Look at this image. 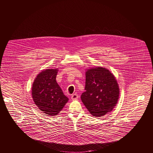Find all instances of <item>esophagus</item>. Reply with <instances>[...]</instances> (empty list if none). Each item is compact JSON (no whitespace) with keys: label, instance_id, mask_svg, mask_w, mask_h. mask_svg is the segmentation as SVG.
Returning a JSON list of instances; mask_svg holds the SVG:
<instances>
[{"label":"esophagus","instance_id":"esophagus-1","mask_svg":"<svg viewBox=\"0 0 153 153\" xmlns=\"http://www.w3.org/2000/svg\"><path fill=\"white\" fill-rule=\"evenodd\" d=\"M71 99L73 100H77L78 98V95L77 94H74L71 95Z\"/></svg>","mask_w":153,"mask_h":153}]
</instances>
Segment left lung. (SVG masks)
Wrapping results in <instances>:
<instances>
[{
    "mask_svg": "<svg viewBox=\"0 0 153 153\" xmlns=\"http://www.w3.org/2000/svg\"><path fill=\"white\" fill-rule=\"evenodd\" d=\"M85 92L81 100L94 117H103L117 104L120 89L117 81L110 71L96 67L86 72Z\"/></svg>",
    "mask_w": 153,
    "mask_h": 153,
    "instance_id": "left-lung-1",
    "label": "left lung"
}]
</instances>
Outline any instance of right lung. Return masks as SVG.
Listing matches in <instances>:
<instances>
[{"mask_svg":"<svg viewBox=\"0 0 153 153\" xmlns=\"http://www.w3.org/2000/svg\"><path fill=\"white\" fill-rule=\"evenodd\" d=\"M57 71L56 69L42 71L36 76L32 88L35 105L48 116L58 114L68 100L56 82Z\"/></svg>","mask_w":153,"mask_h":153,"instance_id":"add662e5","label":"right lung"}]
</instances>
